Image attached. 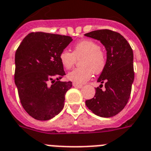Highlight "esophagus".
Returning a JSON list of instances; mask_svg holds the SVG:
<instances>
[{
  "instance_id": "obj_1",
  "label": "esophagus",
  "mask_w": 151,
  "mask_h": 151,
  "mask_svg": "<svg viewBox=\"0 0 151 151\" xmlns=\"http://www.w3.org/2000/svg\"><path fill=\"white\" fill-rule=\"evenodd\" d=\"M73 86H74V87H77V88H81V87L83 86L81 84H78V83H74V84H73Z\"/></svg>"
}]
</instances>
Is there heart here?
I'll return each instance as SVG.
<instances>
[{
	"instance_id": "heart-1",
	"label": "heart",
	"mask_w": 151,
	"mask_h": 151,
	"mask_svg": "<svg viewBox=\"0 0 151 151\" xmlns=\"http://www.w3.org/2000/svg\"><path fill=\"white\" fill-rule=\"evenodd\" d=\"M81 58V68H76L68 74V79L77 83H85L91 78L93 73H102L107 63L106 54L96 42L91 39L78 42L73 47V52L65 49L59 55L61 65L66 69L73 68L77 59Z\"/></svg>"
}]
</instances>
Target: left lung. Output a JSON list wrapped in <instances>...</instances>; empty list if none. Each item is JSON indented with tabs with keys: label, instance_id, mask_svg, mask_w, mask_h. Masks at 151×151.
Instances as JSON below:
<instances>
[{
	"label": "left lung",
	"instance_id": "8db88e82",
	"mask_svg": "<svg viewBox=\"0 0 151 151\" xmlns=\"http://www.w3.org/2000/svg\"><path fill=\"white\" fill-rule=\"evenodd\" d=\"M85 36L99 40L107 52L106 65L97 81L100 86L95 88L94 97L85 103L95 115L112 117L121 112L130 98L134 78L133 51L126 39L115 31L95 30Z\"/></svg>",
	"mask_w": 151,
	"mask_h": 151
}]
</instances>
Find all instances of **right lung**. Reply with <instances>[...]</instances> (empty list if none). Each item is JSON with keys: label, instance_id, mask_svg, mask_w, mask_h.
Here are the masks:
<instances>
[{"label": "right lung", "instance_id": "add662e5", "mask_svg": "<svg viewBox=\"0 0 151 151\" xmlns=\"http://www.w3.org/2000/svg\"><path fill=\"white\" fill-rule=\"evenodd\" d=\"M73 39L43 32L28 34L16 51L14 81L22 106L40 121L62 110L70 81H60L65 72L59 55Z\"/></svg>", "mask_w": 151, "mask_h": 151}]
</instances>
